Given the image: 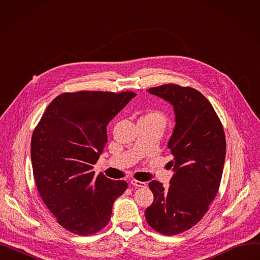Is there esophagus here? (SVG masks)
Returning <instances> with one entry per match:
<instances>
[{
  "mask_svg": "<svg viewBox=\"0 0 260 260\" xmlns=\"http://www.w3.org/2000/svg\"><path fill=\"white\" fill-rule=\"evenodd\" d=\"M131 184L134 185V186H137V187H145L146 186V183L143 182V181H138V180H131Z\"/></svg>",
  "mask_w": 260,
  "mask_h": 260,
  "instance_id": "1",
  "label": "esophagus"
}]
</instances>
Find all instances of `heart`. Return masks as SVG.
<instances>
[{"label":"heart","instance_id":"1","mask_svg":"<svg viewBox=\"0 0 260 260\" xmlns=\"http://www.w3.org/2000/svg\"><path fill=\"white\" fill-rule=\"evenodd\" d=\"M146 116H151V117H155V118H158V119H160V120H162V121H163V117H162V115H161V114H159V113H157V112H153V113H149V114H147Z\"/></svg>","mask_w":260,"mask_h":260}]
</instances>
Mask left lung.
I'll list each match as a JSON object with an SVG mask.
<instances>
[{"label": "left lung", "mask_w": 260, "mask_h": 260, "mask_svg": "<svg viewBox=\"0 0 260 260\" xmlns=\"http://www.w3.org/2000/svg\"><path fill=\"white\" fill-rule=\"evenodd\" d=\"M170 102L176 125L168 147L175 172L170 186L148 183L154 202L145 210L147 223L158 233L176 235L198 223L219 189L225 159L223 126L212 104L192 88L165 84L147 90Z\"/></svg>", "instance_id": "1"}]
</instances>
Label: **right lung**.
Masks as SVG:
<instances>
[{
  "label": "right lung",
  "instance_id": "1",
  "mask_svg": "<svg viewBox=\"0 0 260 260\" xmlns=\"http://www.w3.org/2000/svg\"><path fill=\"white\" fill-rule=\"evenodd\" d=\"M136 95L133 91L64 92L47 106L31 137L30 155L39 194L57 221L88 236L111 219L124 180L94 175L107 142L106 126Z\"/></svg>",
  "mask_w": 260,
  "mask_h": 260
}]
</instances>
